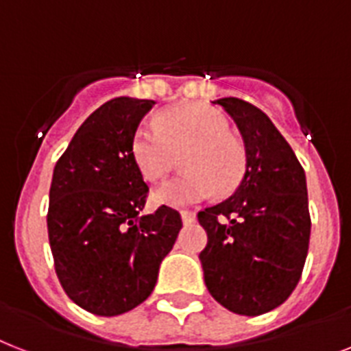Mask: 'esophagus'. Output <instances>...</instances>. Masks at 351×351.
Returning <instances> with one entry per match:
<instances>
[{"label": "esophagus", "mask_w": 351, "mask_h": 351, "mask_svg": "<svg viewBox=\"0 0 351 351\" xmlns=\"http://www.w3.org/2000/svg\"><path fill=\"white\" fill-rule=\"evenodd\" d=\"M180 216H182V221H184L185 225L193 223L196 218V215L193 213V210H180Z\"/></svg>", "instance_id": "34e87169"}]
</instances>
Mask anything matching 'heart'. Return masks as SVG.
Instances as JSON below:
<instances>
[{"instance_id": "1", "label": "heart", "mask_w": 351, "mask_h": 351, "mask_svg": "<svg viewBox=\"0 0 351 351\" xmlns=\"http://www.w3.org/2000/svg\"><path fill=\"white\" fill-rule=\"evenodd\" d=\"M187 149L182 167L187 173L164 182L153 191L156 204L187 207L207 200L215 189L229 195L247 171V151L230 135V124L218 111L202 104L175 108L156 124H144L131 141V156L147 182L164 178L175 155Z\"/></svg>"}]
</instances>
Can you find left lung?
Here are the masks:
<instances>
[{
  "mask_svg": "<svg viewBox=\"0 0 351 351\" xmlns=\"http://www.w3.org/2000/svg\"><path fill=\"white\" fill-rule=\"evenodd\" d=\"M236 122L247 171L234 195L198 213L207 230L200 252L210 295L230 312L261 315L295 289L310 241L306 176L269 117L249 102L215 101Z\"/></svg>",
  "mask_w": 351,
  "mask_h": 351,
  "instance_id": "1",
  "label": "left lung"
}]
</instances>
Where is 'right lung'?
Here are the masks:
<instances>
[{"instance_id": "1", "label": "right lung", "mask_w": 351, "mask_h": 351, "mask_svg": "<svg viewBox=\"0 0 351 351\" xmlns=\"http://www.w3.org/2000/svg\"><path fill=\"white\" fill-rule=\"evenodd\" d=\"M153 104L133 97L104 102L53 167L47 223L57 278L73 303L102 317L149 298L182 229L167 205L141 215L149 189L131 141Z\"/></svg>"}]
</instances>
